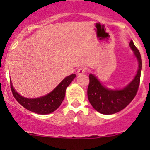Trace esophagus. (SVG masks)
<instances>
[{
  "label": "esophagus",
  "instance_id": "1",
  "mask_svg": "<svg viewBox=\"0 0 150 150\" xmlns=\"http://www.w3.org/2000/svg\"><path fill=\"white\" fill-rule=\"evenodd\" d=\"M86 68H83V67H81L78 69V72H77V74H78V75H83V74H84L85 72H86Z\"/></svg>",
  "mask_w": 150,
  "mask_h": 150
}]
</instances>
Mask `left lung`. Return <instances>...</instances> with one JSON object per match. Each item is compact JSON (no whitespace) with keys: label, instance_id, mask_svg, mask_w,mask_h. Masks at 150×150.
<instances>
[{"label":"left lung","instance_id":"1","mask_svg":"<svg viewBox=\"0 0 150 150\" xmlns=\"http://www.w3.org/2000/svg\"><path fill=\"white\" fill-rule=\"evenodd\" d=\"M129 46L138 62V69L132 81L122 88H110L104 86L93 74L89 75L88 98L92 107L104 115H112L123 110L135 97L139 86L142 59L133 40Z\"/></svg>","mask_w":150,"mask_h":150}]
</instances>
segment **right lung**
Listing matches in <instances>:
<instances>
[{"mask_svg": "<svg viewBox=\"0 0 150 150\" xmlns=\"http://www.w3.org/2000/svg\"><path fill=\"white\" fill-rule=\"evenodd\" d=\"M75 77V74L65 77L50 93L38 98H26L20 95L14 89L11 81V88L16 100L29 111L40 115H48L55 111L61 105L65 96L67 88Z\"/></svg>", "mask_w": 150, "mask_h": 150, "instance_id": "1", "label": "right lung"}]
</instances>
